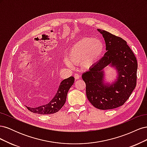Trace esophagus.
Segmentation results:
<instances>
[{"instance_id":"obj_1","label":"esophagus","mask_w":147,"mask_h":147,"mask_svg":"<svg viewBox=\"0 0 147 147\" xmlns=\"http://www.w3.org/2000/svg\"><path fill=\"white\" fill-rule=\"evenodd\" d=\"M80 77V75H79L78 74H75L74 75V78H75V80L79 79Z\"/></svg>"}]
</instances>
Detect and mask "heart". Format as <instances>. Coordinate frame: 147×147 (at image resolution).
Segmentation results:
<instances>
[{
    "label": "heart",
    "mask_w": 147,
    "mask_h": 147,
    "mask_svg": "<svg viewBox=\"0 0 147 147\" xmlns=\"http://www.w3.org/2000/svg\"><path fill=\"white\" fill-rule=\"evenodd\" d=\"M104 44L94 37H84L79 40L70 49L67 55V65L83 64L84 67H90L98 60L104 51Z\"/></svg>",
    "instance_id": "1"
}]
</instances>
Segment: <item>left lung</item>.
<instances>
[{"label": "left lung", "mask_w": 147, "mask_h": 147, "mask_svg": "<svg viewBox=\"0 0 147 147\" xmlns=\"http://www.w3.org/2000/svg\"><path fill=\"white\" fill-rule=\"evenodd\" d=\"M104 38L107 52L99 62L82 75L86 84L87 98L100 110H109L123 105L136 86L137 61L127 42L105 30L97 29ZM109 65L117 70V81L103 82V69Z\"/></svg>", "instance_id": "1"}]
</instances>
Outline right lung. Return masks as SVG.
I'll return each mask as SVG.
<instances>
[{"instance_id": "add662e5", "label": "right lung", "mask_w": 147, "mask_h": 147, "mask_svg": "<svg viewBox=\"0 0 147 147\" xmlns=\"http://www.w3.org/2000/svg\"><path fill=\"white\" fill-rule=\"evenodd\" d=\"M74 77H70L62 81L56 94L51 100L48 101L47 103L39 106L32 104L29 102L26 104L27 105L25 106L30 112L35 113L49 115L57 112L64 105L67 98V94L70 88L74 84Z\"/></svg>"}]
</instances>
